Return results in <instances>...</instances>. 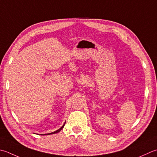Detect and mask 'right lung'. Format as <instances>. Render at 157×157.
<instances>
[{
  "label": "right lung",
  "mask_w": 157,
  "mask_h": 157,
  "mask_svg": "<svg viewBox=\"0 0 157 157\" xmlns=\"http://www.w3.org/2000/svg\"><path fill=\"white\" fill-rule=\"evenodd\" d=\"M64 124H65V123H64L63 126H62V127H61L60 128H59V129H58L57 131H54V132H52V133H48V134H44V135H51V134H54V133H58V132H59V131H60L61 130H62L63 129V127H64Z\"/></svg>",
  "instance_id": "obj_1"
}]
</instances>
